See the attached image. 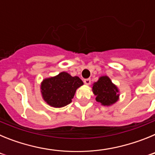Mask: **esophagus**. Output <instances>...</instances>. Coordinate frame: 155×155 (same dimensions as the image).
I'll list each match as a JSON object with an SVG mask.
<instances>
[{
  "label": "esophagus",
  "instance_id": "esophagus-1",
  "mask_svg": "<svg viewBox=\"0 0 155 155\" xmlns=\"http://www.w3.org/2000/svg\"><path fill=\"white\" fill-rule=\"evenodd\" d=\"M84 83L86 84V85H89L91 84V80L89 78L87 79H84Z\"/></svg>",
  "mask_w": 155,
  "mask_h": 155
}]
</instances>
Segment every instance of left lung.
Returning a JSON list of instances; mask_svg holds the SVG:
<instances>
[{
	"instance_id": "obj_1",
	"label": "left lung",
	"mask_w": 155,
	"mask_h": 155,
	"mask_svg": "<svg viewBox=\"0 0 155 155\" xmlns=\"http://www.w3.org/2000/svg\"><path fill=\"white\" fill-rule=\"evenodd\" d=\"M92 91L95 100L104 106H109L116 103L120 98V91L108 76L100 77L92 86Z\"/></svg>"
}]
</instances>
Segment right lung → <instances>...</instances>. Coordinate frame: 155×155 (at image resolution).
<instances>
[{
    "instance_id": "1",
    "label": "right lung",
    "mask_w": 155,
    "mask_h": 155,
    "mask_svg": "<svg viewBox=\"0 0 155 155\" xmlns=\"http://www.w3.org/2000/svg\"><path fill=\"white\" fill-rule=\"evenodd\" d=\"M83 84L84 83L78 77H72L63 71L42 81L40 85L41 94L48 105L54 108H61L72 102L76 90Z\"/></svg>"
}]
</instances>
